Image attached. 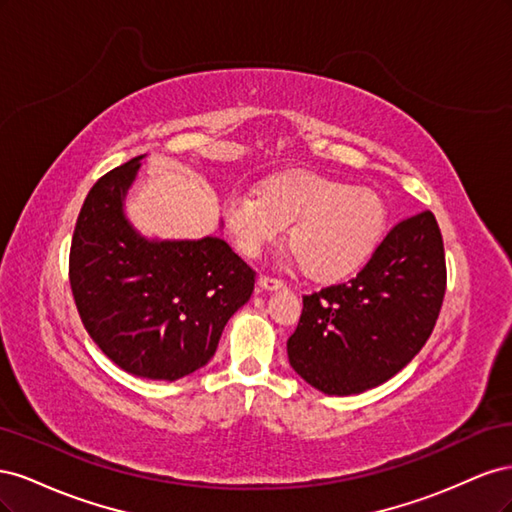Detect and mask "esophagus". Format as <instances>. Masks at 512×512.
<instances>
[{
    "instance_id": "34e87169",
    "label": "esophagus",
    "mask_w": 512,
    "mask_h": 512,
    "mask_svg": "<svg viewBox=\"0 0 512 512\" xmlns=\"http://www.w3.org/2000/svg\"><path fill=\"white\" fill-rule=\"evenodd\" d=\"M258 288H260V290H277V288H284V282L277 280V277L260 275V277H258Z\"/></svg>"
}]
</instances>
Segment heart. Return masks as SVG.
Instances as JSON below:
<instances>
[{
    "mask_svg": "<svg viewBox=\"0 0 512 512\" xmlns=\"http://www.w3.org/2000/svg\"><path fill=\"white\" fill-rule=\"evenodd\" d=\"M222 220L247 258H256L288 228V245L303 273L331 284L356 273L374 256L389 211L374 190L294 170L262 181L256 194L230 192Z\"/></svg>",
    "mask_w": 512,
    "mask_h": 512,
    "instance_id": "heart-1",
    "label": "heart"
}]
</instances>
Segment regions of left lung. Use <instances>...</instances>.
<instances>
[{
    "label": "left lung",
    "mask_w": 512,
    "mask_h": 512,
    "mask_svg": "<svg viewBox=\"0 0 512 512\" xmlns=\"http://www.w3.org/2000/svg\"><path fill=\"white\" fill-rule=\"evenodd\" d=\"M444 292L442 232L421 211L397 222L350 282L305 294L288 361L327 395L374 389L421 352Z\"/></svg>",
    "instance_id": "obj_1"
}]
</instances>
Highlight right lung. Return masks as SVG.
I'll return each instance as SVG.
<instances>
[{
  "label": "right lung",
  "instance_id": "1",
  "mask_svg": "<svg viewBox=\"0 0 512 512\" xmlns=\"http://www.w3.org/2000/svg\"><path fill=\"white\" fill-rule=\"evenodd\" d=\"M141 156L89 190L70 245L83 327L128 374L179 380L211 361L230 316L252 297L254 269L218 237L147 241L123 215Z\"/></svg>",
  "mask_w": 512,
  "mask_h": 512
}]
</instances>
